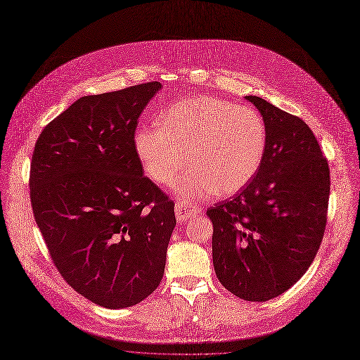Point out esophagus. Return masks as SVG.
<instances>
[{"mask_svg": "<svg viewBox=\"0 0 360 360\" xmlns=\"http://www.w3.org/2000/svg\"><path fill=\"white\" fill-rule=\"evenodd\" d=\"M198 212H200V208H197V207H192V205L182 204V202L175 204V215H176L178 222H184Z\"/></svg>", "mask_w": 360, "mask_h": 360, "instance_id": "1", "label": "esophagus"}]
</instances>
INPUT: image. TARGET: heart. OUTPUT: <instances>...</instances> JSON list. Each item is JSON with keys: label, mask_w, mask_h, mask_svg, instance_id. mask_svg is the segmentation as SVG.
Listing matches in <instances>:
<instances>
[{"label": "heart", "mask_w": 360, "mask_h": 360, "mask_svg": "<svg viewBox=\"0 0 360 360\" xmlns=\"http://www.w3.org/2000/svg\"><path fill=\"white\" fill-rule=\"evenodd\" d=\"M160 126H142L134 145L146 175L171 186L185 167H193L179 182L184 201L214 192L233 195L257 174L267 148V126L250 106L218 97H197L171 105Z\"/></svg>", "instance_id": "obj_1"}]
</instances>
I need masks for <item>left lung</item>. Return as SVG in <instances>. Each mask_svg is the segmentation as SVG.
I'll return each mask as SVG.
<instances>
[{
  "instance_id": "left-lung-1",
  "label": "left lung",
  "mask_w": 360,
  "mask_h": 360,
  "mask_svg": "<svg viewBox=\"0 0 360 360\" xmlns=\"http://www.w3.org/2000/svg\"><path fill=\"white\" fill-rule=\"evenodd\" d=\"M267 126L254 178L207 211L219 283L247 302L274 299L309 270L323 240L330 169L311 129L258 96H245Z\"/></svg>"
}]
</instances>
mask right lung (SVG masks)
Masks as SVG:
<instances>
[{
	"mask_svg": "<svg viewBox=\"0 0 360 360\" xmlns=\"http://www.w3.org/2000/svg\"><path fill=\"white\" fill-rule=\"evenodd\" d=\"M159 82L83 96L40 134L30 200L54 266L106 309L145 300L165 271L175 204L143 176L134 138Z\"/></svg>",
	"mask_w": 360,
	"mask_h": 360,
	"instance_id": "right-lung-1",
	"label": "right lung"
}]
</instances>
